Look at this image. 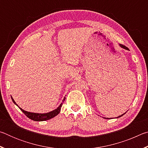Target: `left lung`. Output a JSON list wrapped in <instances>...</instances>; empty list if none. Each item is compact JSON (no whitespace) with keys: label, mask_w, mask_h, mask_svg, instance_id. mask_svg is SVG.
<instances>
[{"label":"left lung","mask_w":148,"mask_h":148,"mask_svg":"<svg viewBox=\"0 0 148 148\" xmlns=\"http://www.w3.org/2000/svg\"><path fill=\"white\" fill-rule=\"evenodd\" d=\"M119 46H121V47H123V48H124V49H127V50H129V48L127 47H126L125 46H123V45H122V44H119ZM125 113H126V112H125ZM125 114H122V115H121V116H119L118 117H121L122 116H123V115ZM108 119V118H107Z\"/></svg>","instance_id":"left-lung-1"}]
</instances>
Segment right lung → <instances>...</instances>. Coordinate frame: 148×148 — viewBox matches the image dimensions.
Masks as SVG:
<instances>
[{
	"mask_svg": "<svg viewBox=\"0 0 148 148\" xmlns=\"http://www.w3.org/2000/svg\"><path fill=\"white\" fill-rule=\"evenodd\" d=\"M12 101L14 102V103L15 104H16L17 106V104L16 103V102L14 101V100L13 99V98L12 97ZM65 100V97L63 99V101ZM62 103H61L60 104V106L57 108V109L53 110V111L48 112V113H46V114H36V113H32V112H27V111H25L22 108H21L19 106H18L19 108V109L21 110L22 112H23V113H24V114L25 115V116L29 117V119H31L32 120H33V121H46V120H48L50 119L51 118H53L55 116H56L57 115H58L59 114L60 111H61V106H62Z\"/></svg>",
	"mask_w": 148,
	"mask_h": 148,
	"instance_id": "right-lung-1",
	"label": "right lung"
}]
</instances>
